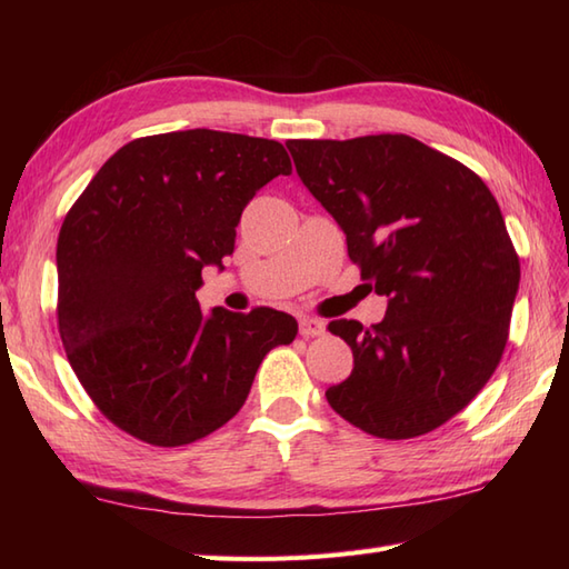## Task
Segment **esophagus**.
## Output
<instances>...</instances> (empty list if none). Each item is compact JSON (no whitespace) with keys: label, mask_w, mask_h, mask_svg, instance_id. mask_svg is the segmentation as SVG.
Instances as JSON below:
<instances>
[{"label":"esophagus","mask_w":569,"mask_h":569,"mask_svg":"<svg viewBox=\"0 0 569 569\" xmlns=\"http://www.w3.org/2000/svg\"><path fill=\"white\" fill-rule=\"evenodd\" d=\"M300 335L320 337V335H325V322L318 318H300Z\"/></svg>","instance_id":"obj_1"}]
</instances>
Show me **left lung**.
<instances>
[{
  "label": "left lung",
  "mask_w": 569,
  "mask_h": 569,
  "mask_svg": "<svg viewBox=\"0 0 569 569\" xmlns=\"http://www.w3.org/2000/svg\"><path fill=\"white\" fill-rule=\"evenodd\" d=\"M286 147L361 278L389 298L371 328L328 325L355 355L328 403L373 438L440 428L485 389L509 340L521 263L497 198L467 166L406 134Z\"/></svg>",
  "instance_id": "obj_1"
}]
</instances>
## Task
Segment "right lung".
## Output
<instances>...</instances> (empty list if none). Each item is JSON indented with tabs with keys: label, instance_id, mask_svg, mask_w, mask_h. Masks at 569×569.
Instances as JSON below:
<instances>
[{
	"label": "right lung",
	"instance_id": "obj_1",
	"mask_svg": "<svg viewBox=\"0 0 569 569\" xmlns=\"http://www.w3.org/2000/svg\"><path fill=\"white\" fill-rule=\"evenodd\" d=\"M283 143L188 129L124 143L58 234V332L82 389L117 428L190 445L244 406L263 357L291 345L288 312L204 316V266L234 251L241 210L291 173Z\"/></svg>",
	"mask_w": 569,
	"mask_h": 569
}]
</instances>
